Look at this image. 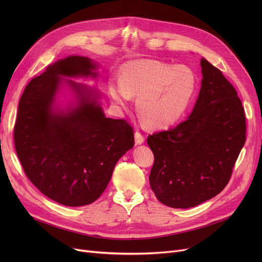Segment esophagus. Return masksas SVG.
<instances>
[{"label":"esophagus","instance_id":"esophagus-1","mask_svg":"<svg viewBox=\"0 0 262 262\" xmlns=\"http://www.w3.org/2000/svg\"><path fill=\"white\" fill-rule=\"evenodd\" d=\"M143 142H144V136L141 135L139 132H136L135 133V143H136V145L142 144Z\"/></svg>","mask_w":262,"mask_h":262}]
</instances>
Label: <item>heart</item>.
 Here are the masks:
<instances>
[{
  "mask_svg": "<svg viewBox=\"0 0 262 262\" xmlns=\"http://www.w3.org/2000/svg\"><path fill=\"white\" fill-rule=\"evenodd\" d=\"M198 89V76L189 66L138 59L123 67L120 77L110 78L108 93L120 107L126 108L138 96L137 112L150 128L171 126L189 107Z\"/></svg>",
  "mask_w": 262,
  "mask_h": 262,
  "instance_id": "1",
  "label": "heart"
}]
</instances>
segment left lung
I'll use <instances>...</instances> for the list:
<instances>
[{
  "instance_id": "8db88e82",
  "label": "left lung",
  "mask_w": 262,
  "mask_h": 262,
  "mask_svg": "<svg viewBox=\"0 0 262 262\" xmlns=\"http://www.w3.org/2000/svg\"><path fill=\"white\" fill-rule=\"evenodd\" d=\"M201 67L202 86L188 119L147 137L154 153L150 188L172 208L194 207L219 194L245 143V115L236 89L205 58Z\"/></svg>"
}]
</instances>
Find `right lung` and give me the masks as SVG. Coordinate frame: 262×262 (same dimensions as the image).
<instances>
[{
	"label": "right lung",
	"mask_w": 262,
	"mask_h": 262,
	"mask_svg": "<svg viewBox=\"0 0 262 262\" xmlns=\"http://www.w3.org/2000/svg\"><path fill=\"white\" fill-rule=\"evenodd\" d=\"M95 70L96 63L82 56L50 64L25 87L13 128L29 180L46 196L70 207L98 200L116 163L135 143L128 122L105 117L98 91L61 77H96ZM63 83L76 94L66 108L56 103Z\"/></svg>",
	"instance_id": "add662e5"
}]
</instances>
